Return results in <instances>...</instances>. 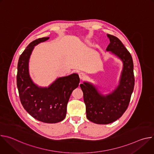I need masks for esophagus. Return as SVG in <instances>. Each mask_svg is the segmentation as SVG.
<instances>
[{"instance_id":"obj_1","label":"esophagus","mask_w":154,"mask_h":154,"mask_svg":"<svg viewBox=\"0 0 154 154\" xmlns=\"http://www.w3.org/2000/svg\"><path fill=\"white\" fill-rule=\"evenodd\" d=\"M79 75V77L80 78V79H84L86 77V75L83 72H80Z\"/></svg>"}]
</instances>
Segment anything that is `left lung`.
I'll return each instance as SVG.
<instances>
[{
	"mask_svg": "<svg viewBox=\"0 0 154 154\" xmlns=\"http://www.w3.org/2000/svg\"><path fill=\"white\" fill-rule=\"evenodd\" d=\"M107 36L110 42L106 51H111L123 62L119 85L112 93L106 96L100 94L90 83L84 82L80 85L83 93L86 117L90 121L99 124L112 123L122 116L128 106L135 85L131 54L117 37L109 34Z\"/></svg>",
	"mask_w": 154,
	"mask_h": 154,
	"instance_id": "8db88e82",
	"label": "left lung"
}]
</instances>
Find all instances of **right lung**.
<instances>
[{"instance_id": "obj_1", "label": "right lung", "mask_w": 154, "mask_h": 154, "mask_svg": "<svg viewBox=\"0 0 154 154\" xmlns=\"http://www.w3.org/2000/svg\"><path fill=\"white\" fill-rule=\"evenodd\" d=\"M49 37L38 38L30 42L19 57L17 86L20 102L35 119L46 123L63 121L66 115L67 104L72 91L79 85L77 74L57 79L48 88L39 87L31 79L29 61L34 46Z\"/></svg>"}]
</instances>
